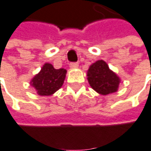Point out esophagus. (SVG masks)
Masks as SVG:
<instances>
[{
  "label": "esophagus",
  "mask_w": 151,
  "mask_h": 151,
  "mask_svg": "<svg viewBox=\"0 0 151 151\" xmlns=\"http://www.w3.org/2000/svg\"><path fill=\"white\" fill-rule=\"evenodd\" d=\"M78 66H79V64H78L77 62H71V63L69 64V67H70L71 68H76Z\"/></svg>",
  "instance_id": "34e87169"
}]
</instances>
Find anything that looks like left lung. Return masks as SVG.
<instances>
[{
    "instance_id": "1",
    "label": "left lung",
    "mask_w": 151,
    "mask_h": 151,
    "mask_svg": "<svg viewBox=\"0 0 151 151\" xmlns=\"http://www.w3.org/2000/svg\"><path fill=\"white\" fill-rule=\"evenodd\" d=\"M87 76L91 88L102 95L116 91L120 83L119 77L103 60L93 63L88 69Z\"/></svg>"
}]
</instances>
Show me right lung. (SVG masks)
<instances>
[{
    "mask_svg": "<svg viewBox=\"0 0 151 151\" xmlns=\"http://www.w3.org/2000/svg\"><path fill=\"white\" fill-rule=\"evenodd\" d=\"M67 70L64 68L55 69L51 64L46 63L31 81L39 95L49 96L58 91L63 84Z\"/></svg>",
    "mask_w": 151,
    "mask_h": 151,
    "instance_id": "right-lung-1",
    "label": "right lung"
}]
</instances>
